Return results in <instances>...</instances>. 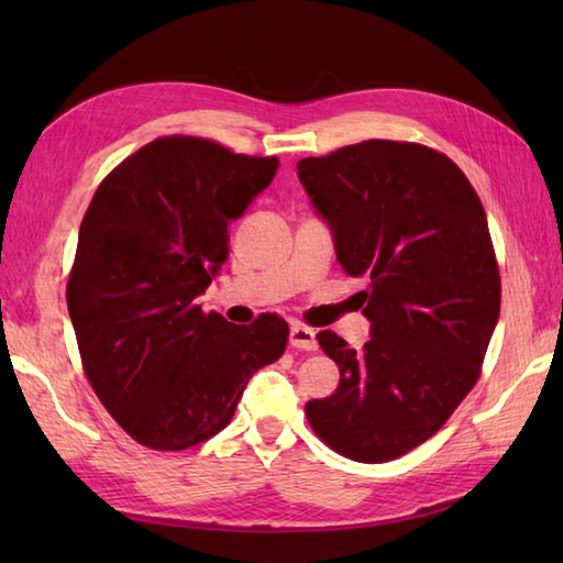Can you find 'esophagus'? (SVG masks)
I'll return each instance as SVG.
<instances>
[{
  "label": "esophagus",
  "instance_id": "34e87169",
  "mask_svg": "<svg viewBox=\"0 0 563 563\" xmlns=\"http://www.w3.org/2000/svg\"><path fill=\"white\" fill-rule=\"evenodd\" d=\"M290 345L302 351H317V333L314 329H309L305 324H292L290 329Z\"/></svg>",
  "mask_w": 563,
  "mask_h": 563
}]
</instances>
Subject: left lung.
<instances>
[{"label":"left lung","instance_id":"1","mask_svg":"<svg viewBox=\"0 0 563 563\" xmlns=\"http://www.w3.org/2000/svg\"><path fill=\"white\" fill-rule=\"evenodd\" d=\"M333 230L343 271L369 319V341L317 339L341 369L336 391L307 401L327 445L355 462H391L448 423L482 377L500 312V273L486 212L445 154L365 140L297 162Z\"/></svg>","mask_w":563,"mask_h":563}]
</instances>
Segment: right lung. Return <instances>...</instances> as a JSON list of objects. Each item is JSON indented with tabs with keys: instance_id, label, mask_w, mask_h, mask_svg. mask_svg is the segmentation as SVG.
I'll use <instances>...</instances> for the list:
<instances>
[{
	"instance_id": "right-lung-1",
	"label": "right lung",
	"mask_w": 563,
	"mask_h": 563,
	"mask_svg": "<svg viewBox=\"0 0 563 563\" xmlns=\"http://www.w3.org/2000/svg\"><path fill=\"white\" fill-rule=\"evenodd\" d=\"M275 169L278 157L166 135L118 164L89 202L67 309L84 375L140 445L178 452L220 433L251 375L285 353L278 314L236 327L198 305L227 258V227Z\"/></svg>"
}]
</instances>
